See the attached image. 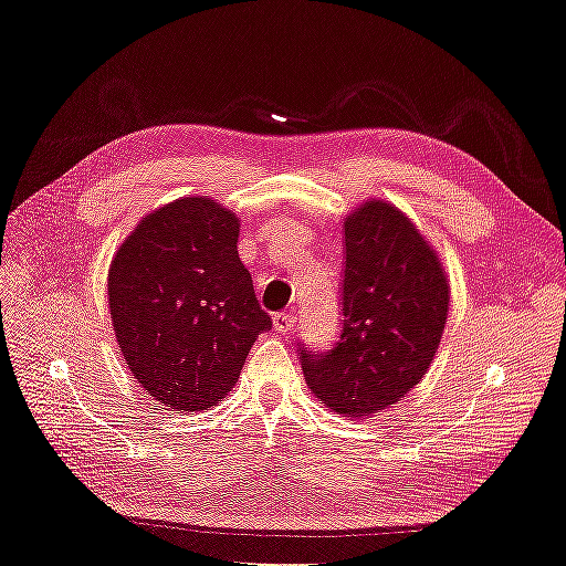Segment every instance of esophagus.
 Segmentation results:
<instances>
[{"label": "esophagus", "mask_w": 566, "mask_h": 566, "mask_svg": "<svg viewBox=\"0 0 566 566\" xmlns=\"http://www.w3.org/2000/svg\"><path fill=\"white\" fill-rule=\"evenodd\" d=\"M273 328L283 335H290L295 331V314H287V312L273 314Z\"/></svg>", "instance_id": "esophagus-1"}]
</instances>
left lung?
Wrapping results in <instances>:
<instances>
[{
  "label": "left lung",
  "instance_id": "obj_1",
  "mask_svg": "<svg viewBox=\"0 0 566 566\" xmlns=\"http://www.w3.org/2000/svg\"><path fill=\"white\" fill-rule=\"evenodd\" d=\"M451 287L439 254L401 210L368 200L345 219L342 333L300 347L304 380L335 413L358 418L401 401L434 361Z\"/></svg>",
  "mask_w": 566,
  "mask_h": 566
}]
</instances>
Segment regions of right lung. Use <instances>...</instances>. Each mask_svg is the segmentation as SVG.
<instances>
[{"mask_svg":"<svg viewBox=\"0 0 566 566\" xmlns=\"http://www.w3.org/2000/svg\"><path fill=\"white\" fill-rule=\"evenodd\" d=\"M238 217L208 196L146 214L108 269L111 321L129 370L153 399L208 410L238 382L271 318L238 256Z\"/></svg>","mask_w":566,"mask_h":566,"instance_id":"1","label":"right lung"}]
</instances>
